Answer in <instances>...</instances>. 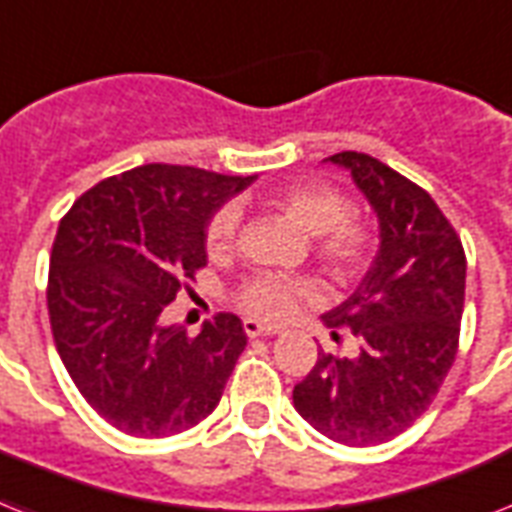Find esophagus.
<instances>
[{
  "label": "esophagus",
  "instance_id": "esophagus-1",
  "mask_svg": "<svg viewBox=\"0 0 512 512\" xmlns=\"http://www.w3.org/2000/svg\"><path fill=\"white\" fill-rule=\"evenodd\" d=\"M244 331H247L249 339H257V336H276L278 334L276 326H265V323L255 321V318H247V321H244Z\"/></svg>",
  "mask_w": 512,
  "mask_h": 512
}]
</instances>
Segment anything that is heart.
Here are the masks:
<instances>
[{
    "instance_id": "obj_1",
    "label": "heart",
    "mask_w": 512,
    "mask_h": 512,
    "mask_svg": "<svg viewBox=\"0 0 512 512\" xmlns=\"http://www.w3.org/2000/svg\"><path fill=\"white\" fill-rule=\"evenodd\" d=\"M273 205L294 226L315 236V255L326 265L328 273L347 278L365 263L371 249V234L360 220L347 215L350 205L339 189L321 181H297L278 189L273 194ZM239 223H242V210L236 205H223L210 218L205 231L210 257H223L234 249ZM313 294V284L305 278L257 273L239 286L236 305L260 321H284L302 299H310Z\"/></svg>"
}]
</instances>
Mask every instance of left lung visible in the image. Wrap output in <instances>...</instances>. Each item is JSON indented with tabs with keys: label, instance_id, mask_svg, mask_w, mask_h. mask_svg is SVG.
I'll return each mask as SVG.
<instances>
[{
	"label": "left lung",
	"instance_id": "obj_1",
	"mask_svg": "<svg viewBox=\"0 0 512 512\" xmlns=\"http://www.w3.org/2000/svg\"><path fill=\"white\" fill-rule=\"evenodd\" d=\"M323 162L350 170L368 199L378 252L355 292L321 315L328 328H350L360 352L342 360L318 352L292 400L315 431L365 447L389 442L418 421L455 363L465 252L434 199L397 170L363 152Z\"/></svg>",
	"mask_w": 512,
	"mask_h": 512
}]
</instances>
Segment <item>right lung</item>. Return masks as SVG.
Here are the masks:
<instances>
[{
    "mask_svg": "<svg viewBox=\"0 0 512 512\" xmlns=\"http://www.w3.org/2000/svg\"><path fill=\"white\" fill-rule=\"evenodd\" d=\"M255 176L141 165L99 181L60 220L49 260V321L73 384L131 436H173L213 413L247 347L234 313L197 336L165 326L181 281L207 265V223Z\"/></svg>",
    "mask_w": 512,
    "mask_h": 512,
    "instance_id": "1",
    "label": "right lung"
}]
</instances>
